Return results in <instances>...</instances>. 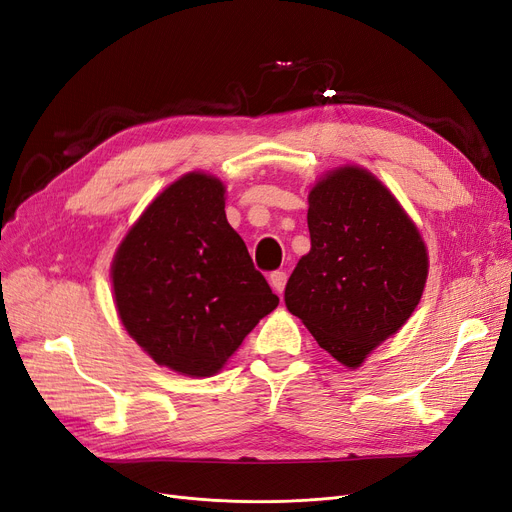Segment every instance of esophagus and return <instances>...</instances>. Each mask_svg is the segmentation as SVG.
<instances>
[{
  "mask_svg": "<svg viewBox=\"0 0 512 512\" xmlns=\"http://www.w3.org/2000/svg\"><path fill=\"white\" fill-rule=\"evenodd\" d=\"M270 285H272V289H274L278 295H282V291H285V285H287V272H282V270L272 272V274H270Z\"/></svg>",
  "mask_w": 512,
  "mask_h": 512,
  "instance_id": "1",
  "label": "esophagus"
}]
</instances>
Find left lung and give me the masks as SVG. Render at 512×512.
<instances>
[{"instance_id":"left-lung-1","label":"left lung","mask_w":512,"mask_h":512,"mask_svg":"<svg viewBox=\"0 0 512 512\" xmlns=\"http://www.w3.org/2000/svg\"><path fill=\"white\" fill-rule=\"evenodd\" d=\"M312 249L285 304L335 361L356 369L420 304L428 253L390 189L361 166H339L308 196Z\"/></svg>"}]
</instances>
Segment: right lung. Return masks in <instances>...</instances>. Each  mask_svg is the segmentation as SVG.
<instances>
[{
  "label": "right lung",
  "mask_w": 512,
  "mask_h": 512,
  "mask_svg": "<svg viewBox=\"0 0 512 512\" xmlns=\"http://www.w3.org/2000/svg\"><path fill=\"white\" fill-rule=\"evenodd\" d=\"M128 335L162 367L211 377L276 306L225 217V185L187 173L151 202L111 263Z\"/></svg>",
  "instance_id": "1"
}]
</instances>
